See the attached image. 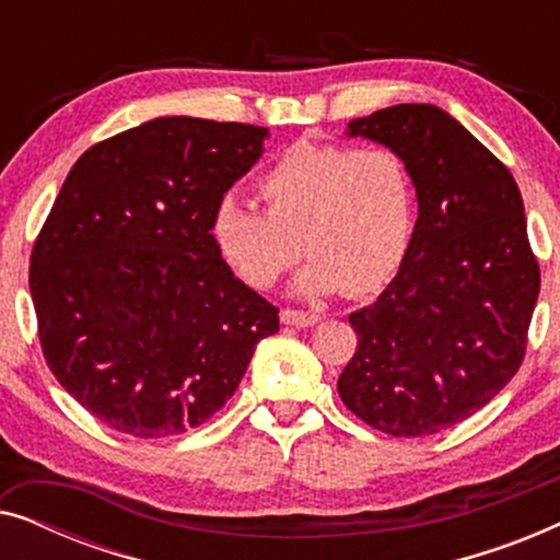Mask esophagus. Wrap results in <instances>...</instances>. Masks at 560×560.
I'll list each match as a JSON object with an SVG mask.
<instances>
[{
    "label": "esophagus",
    "mask_w": 560,
    "mask_h": 560,
    "mask_svg": "<svg viewBox=\"0 0 560 560\" xmlns=\"http://www.w3.org/2000/svg\"><path fill=\"white\" fill-rule=\"evenodd\" d=\"M280 320L285 326H295V328H308V326H316L320 316L318 313H311V311H295V308H285L280 313Z\"/></svg>",
    "instance_id": "esophagus-1"
}]
</instances>
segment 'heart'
<instances>
[{
    "label": "heart",
    "instance_id": "heart-1",
    "mask_svg": "<svg viewBox=\"0 0 560 560\" xmlns=\"http://www.w3.org/2000/svg\"><path fill=\"white\" fill-rule=\"evenodd\" d=\"M267 211L221 198L211 236L224 262L255 288H272L295 262L298 240L311 259L298 295H351L393 278L412 232V180L393 148L295 142L259 180Z\"/></svg>",
    "mask_w": 560,
    "mask_h": 560
}]
</instances>
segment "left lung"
Returning a JSON list of instances; mask_svg holds the SVG:
<instances>
[{
    "label": "left lung",
    "mask_w": 560,
    "mask_h": 560,
    "mask_svg": "<svg viewBox=\"0 0 560 560\" xmlns=\"http://www.w3.org/2000/svg\"><path fill=\"white\" fill-rule=\"evenodd\" d=\"M347 137L400 152L418 221L393 282L349 316L359 341L336 387L382 433H439L485 408L523 362L540 293L523 196L508 167L433 104L351 119Z\"/></svg>",
    "instance_id": "8db88e82"
}]
</instances>
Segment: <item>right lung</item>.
I'll use <instances>...</instances> for the list:
<instances>
[{"label": "right lung", "mask_w": 560, "mask_h": 560, "mask_svg": "<svg viewBox=\"0 0 560 560\" xmlns=\"http://www.w3.org/2000/svg\"><path fill=\"white\" fill-rule=\"evenodd\" d=\"M267 129L160 117L75 160L30 257L45 362L73 400L135 439L186 433L226 405L278 308L211 236Z\"/></svg>", "instance_id": "add662e5"}]
</instances>
